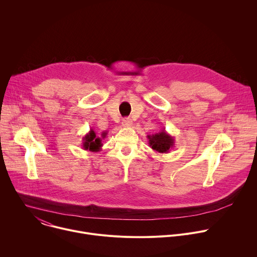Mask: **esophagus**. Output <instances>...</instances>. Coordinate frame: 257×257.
Instances as JSON below:
<instances>
[{"instance_id":"obj_1","label":"esophagus","mask_w":257,"mask_h":257,"mask_svg":"<svg viewBox=\"0 0 257 257\" xmlns=\"http://www.w3.org/2000/svg\"><path fill=\"white\" fill-rule=\"evenodd\" d=\"M132 124H133V122H132V120L130 118H125L122 121V126L123 127H131Z\"/></svg>"}]
</instances>
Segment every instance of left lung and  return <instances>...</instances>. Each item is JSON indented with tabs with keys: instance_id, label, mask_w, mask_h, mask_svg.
I'll list each match as a JSON object with an SVG mask.
<instances>
[{
	"instance_id": "8db88e82",
	"label": "left lung",
	"mask_w": 257,
	"mask_h": 257,
	"mask_svg": "<svg viewBox=\"0 0 257 257\" xmlns=\"http://www.w3.org/2000/svg\"><path fill=\"white\" fill-rule=\"evenodd\" d=\"M149 146L158 153H168L175 146V138L169 135L164 129L158 133L147 135Z\"/></svg>"
}]
</instances>
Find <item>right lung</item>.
<instances>
[{
    "label": "right lung",
    "mask_w": 257,
    "mask_h": 257,
    "mask_svg": "<svg viewBox=\"0 0 257 257\" xmlns=\"http://www.w3.org/2000/svg\"><path fill=\"white\" fill-rule=\"evenodd\" d=\"M107 133H102V138L98 137L94 129H91L89 133H87L82 137L81 146L84 150H88V151H92V152L101 151V147L103 146L102 139H104Z\"/></svg>",
    "instance_id": "1"
}]
</instances>
